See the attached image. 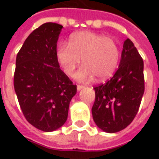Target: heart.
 Returning a JSON list of instances; mask_svg holds the SVG:
<instances>
[{"label":"heart","instance_id":"heart-1","mask_svg":"<svg viewBox=\"0 0 159 159\" xmlns=\"http://www.w3.org/2000/svg\"><path fill=\"white\" fill-rule=\"evenodd\" d=\"M104 66H106L109 69L111 67V66L114 64V60L112 59H111L110 56H108V57H106L105 59H104Z\"/></svg>","mask_w":159,"mask_h":159}]
</instances>
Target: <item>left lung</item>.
<instances>
[{
	"mask_svg": "<svg viewBox=\"0 0 159 159\" xmlns=\"http://www.w3.org/2000/svg\"><path fill=\"white\" fill-rule=\"evenodd\" d=\"M63 26L45 23L33 30L17 54L13 85L24 116L51 132L64 125L76 86L59 68L57 42Z\"/></svg>",
	"mask_w": 159,
	"mask_h": 159,
	"instance_id": "left-lung-1",
	"label": "left lung"
}]
</instances>
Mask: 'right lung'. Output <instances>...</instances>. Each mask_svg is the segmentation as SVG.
Segmentation results:
<instances>
[{
    "mask_svg": "<svg viewBox=\"0 0 159 159\" xmlns=\"http://www.w3.org/2000/svg\"><path fill=\"white\" fill-rule=\"evenodd\" d=\"M142 58L131 42H124L118 69L106 83L95 86L92 107L94 123L107 133H116L132 123L145 90Z\"/></svg>",
    "mask_w": 159,
    "mask_h": 159,
    "instance_id": "1",
    "label": "right lung"
}]
</instances>
